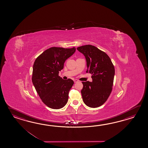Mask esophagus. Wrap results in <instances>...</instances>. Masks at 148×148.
<instances>
[{"label": "esophagus", "mask_w": 148, "mask_h": 148, "mask_svg": "<svg viewBox=\"0 0 148 148\" xmlns=\"http://www.w3.org/2000/svg\"><path fill=\"white\" fill-rule=\"evenodd\" d=\"M73 81H74V82H75V83L78 82V80L77 79H74V80H73Z\"/></svg>", "instance_id": "esophagus-1"}]
</instances>
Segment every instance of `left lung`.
Wrapping results in <instances>:
<instances>
[{
	"mask_svg": "<svg viewBox=\"0 0 148 148\" xmlns=\"http://www.w3.org/2000/svg\"><path fill=\"white\" fill-rule=\"evenodd\" d=\"M77 49L84 55L86 73H91L92 79V82H82V99L88 107H99L107 101L112 90L115 75L113 64L107 54L95 46L86 45Z\"/></svg>",
	"mask_w": 148,
	"mask_h": 148,
	"instance_id": "1",
	"label": "left lung"
}]
</instances>
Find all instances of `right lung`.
<instances>
[{
    "instance_id": "right-lung-1",
    "label": "right lung",
    "mask_w": 148,
    "mask_h": 148,
    "mask_svg": "<svg viewBox=\"0 0 148 148\" xmlns=\"http://www.w3.org/2000/svg\"><path fill=\"white\" fill-rule=\"evenodd\" d=\"M75 47H52L36 59L33 67L32 82L41 100L47 107L60 109L66 105L74 82L59 76L66 60L75 52Z\"/></svg>"
}]
</instances>
